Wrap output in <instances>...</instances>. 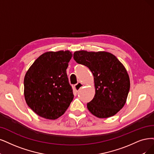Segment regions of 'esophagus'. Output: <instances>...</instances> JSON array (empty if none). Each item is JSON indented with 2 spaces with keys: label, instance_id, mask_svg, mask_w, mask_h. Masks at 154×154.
Masks as SVG:
<instances>
[{
  "label": "esophagus",
  "instance_id": "1",
  "mask_svg": "<svg viewBox=\"0 0 154 154\" xmlns=\"http://www.w3.org/2000/svg\"><path fill=\"white\" fill-rule=\"evenodd\" d=\"M84 86V85L81 83V82H78L77 84H75V86H74V89H75V91L77 92H78L79 90H80L82 87Z\"/></svg>",
  "mask_w": 154,
  "mask_h": 154
}]
</instances>
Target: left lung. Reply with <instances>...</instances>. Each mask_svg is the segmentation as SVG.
Here are the masks:
<instances>
[{
    "label": "left lung",
    "mask_w": 154,
    "mask_h": 154,
    "mask_svg": "<svg viewBox=\"0 0 154 154\" xmlns=\"http://www.w3.org/2000/svg\"><path fill=\"white\" fill-rule=\"evenodd\" d=\"M73 59L93 74L95 95L87 103L89 111L98 118L116 115L126 102L130 88L128 73L116 57L108 52L75 51Z\"/></svg>",
    "instance_id": "8db88e82"
}]
</instances>
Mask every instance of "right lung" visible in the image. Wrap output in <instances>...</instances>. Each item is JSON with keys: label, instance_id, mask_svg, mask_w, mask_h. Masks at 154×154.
<instances>
[{"label": "right lung", "instance_id": "add662e5", "mask_svg": "<svg viewBox=\"0 0 154 154\" xmlns=\"http://www.w3.org/2000/svg\"><path fill=\"white\" fill-rule=\"evenodd\" d=\"M72 56L69 51L45 53L26 72L24 79L25 101L40 117L54 120L70 106L74 96L66 70Z\"/></svg>", "mask_w": 154, "mask_h": 154}]
</instances>
